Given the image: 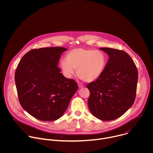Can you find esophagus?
<instances>
[{
    "instance_id": "34e87169",
    "label": "esophagus",
    "mask_w": 153,
    "mask_h": 153,
    "mask_svg": "<svg viewBox=\"0 0 153 153\" xmlns=\"http://www.w3.org/2000/svg\"><path fill=\"white\" fill-rule=\"evenodd\" d=\"M78 86H79V88H83V87L84 86L83 85H81V84H78Z\"/></svg>"
}]
</instances>
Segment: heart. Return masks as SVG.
Returning <instances> with one entry per match:
<instances>
[{
  "label": "heart",
  "instance_id": "1",
  "mask_svg": "<svg viewBox=\"0 0 153 153\" xmlns=\"http://www.w3.org/2000/svg\"><path fill=\"white\" fill-rule=\"evenodd\" d=\"M107 63V57L102 51L76 48L66 55L60 62V68L65 77L71 78L77 69V76L86 82L97 80L103 73Z\"/></svg>",
  "mask_w": 153,
  "mask_h": 153
}]
</instances>
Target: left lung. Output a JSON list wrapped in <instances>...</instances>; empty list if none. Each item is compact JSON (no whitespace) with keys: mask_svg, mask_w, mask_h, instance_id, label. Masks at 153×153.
I'll return each mask as SVG.
<instances>
[{"mask_svg":"<svg viewBox=\"0 0 153 153\" xmlns=\"http://www.w3.org/2000/svg\"><path fill=\"white\" fill-rule=\"evenodd\" d=\"M100 49L109 56V59L100 77L87 85L90 92L88 105L94 116L110 121L122 116L133 105L138 71L126 52L110 48Z\"/></svg>","mask_w":153,"mask_h":153,"instance_id":"1","label":"left lung"}]
</instances>
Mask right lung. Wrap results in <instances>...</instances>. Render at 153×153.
Instances as JSON below:
<instances>
[{
    "label": "right lung",
    "instance_id": "1",
    "mask_svg": "<svg viewBox=\"0 0 153 153\" xmlns=\"http://www.w3.org/2000/svg\"><path fill=\"white\" fill-rule=\"evenodd\" d=\"M67 49H33L20 60L14 79L19 102L33 117L42 121L59 119L78 89L74 80L65 77L58 67Z\"/></svg>",
    "mask_w": 153,
    "mask_h": 153
}]
</instances>
